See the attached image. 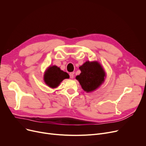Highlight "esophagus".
I'll list each match as a JSON object with an SVG mask.
<instances>
[{"label":"esophagus","instance_id":"34e87169","mask_svg":"<svg viewBox=\"0 0 146 146\" xmlns=\"http://www.w3.org/2000/svg\"><path fill=\"white\" fill-rule=\"evenodd\" d=\"M69 75H70V78L71 79H73L74 78V73H70Z\"/></svg>","mask_w":146,"mask_h":146}]
</instances>
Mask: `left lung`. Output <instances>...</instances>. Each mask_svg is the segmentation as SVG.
<instances>
[{
    "mask_svg": "<svg viewBox=\"0 0 146 146\" xmlns=\"http://www.w3.org/2000/svg\"><path fill=\"white\" fill-rule=\"evenodd\" d=\"M79 68L81 73L76 78L79 80L83 89L87 92L95 90L104 82L105 76L104 70L96 61H86Z\"/></svg>",
    "mask_w": 146,
    "mask_h": 146,
    "instance_id": "left-lung-1",
    "label": "left lung"
}]
</instances>
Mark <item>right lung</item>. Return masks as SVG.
Returning a JSON list of instances; mask_svg holds the SVG:
<instances>
[{"label":"right lung","instance_id":"right-lung-1","mask_svg":"<svg viewBox=\"0 0 146 146\" xmlns=\"http://www.w3.org/2000/svg\"><path fill=\"white\" fill-rule=\"evenodd\" d=\"M69 78L66 72L61 70L59 67L56 66L50 67L44 74V81L47 85L52 88L57 87L60 82L64 79Z\"/></svg>","mask_w":146,"mask_h":146}]
</instances>
